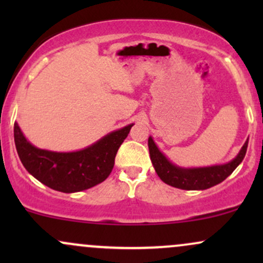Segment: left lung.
<instances>
[{
  "instance_id": "obj_1",
  "label": "left lung",
  "mask_w": 263,
  "mask_h": 263,
  "mask_svg": "<svg viewBox=\"0 0 263 263\" xmlns=\"http://www.w3.org/2000/svg\"><path fill=\"white\" fill-rule=\"evenodd\" d=\"M249 138L234 159L224 164L208 167H179L170 161L167 156L158 148L152 136L148 137L149 157L153 168L158 177L168 185L184 190H205L221 183L237 168L245 158Z\"/></svg>"
}]
</instances>
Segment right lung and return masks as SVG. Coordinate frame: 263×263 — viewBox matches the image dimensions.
<instances>
[{"label": "right lung", "mask_w": 263, "mask_h": 263, "mask_svg": "<svg viewBox=\"0 0 263 263\" xmlns=\"http://www.w3.org/2000/svg\"><path fill=\"white\" fill-rule=\"evenodd\" d=\"M134 123L115 129L85 148L57 152L38 148L14 122V143L21 162L35 179L62 193H77L104 182L110 176L115 157Z\"/></svg>", "instance_id": "1"}]
</instances>
